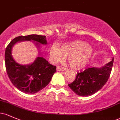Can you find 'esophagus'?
I'll return each instance as SVG.
<instances>
[{"mask_svg":"<svg viewBox=\"0 0 120 120\" xmlns=\"http://www.w3.org/2000/svg\"><path fill=\"white\" fill-rule=\"evenodd\" d=\"M56 69H57V71H65L66 70V68H64V67H63L57 66Z\"/></svg>","mask_w":120,"mask_h":120,"instance_id":"obj_1","label":"esophagus"}]
</instances>
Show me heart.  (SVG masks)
Instances as JSON below:
<instances>
[{"label": "heart", "instance_id": "obj_1", "mask_svg": "<svg viewBox=\"0 0 120 120\" xmlns=\"http://www.w3.org/2000/svg\"><path fill=\"white\" fill-rule=\"evenodd\" d=\"M93 54L91 45L83 41H74L59 46H53L49 49V57L53 63L62 61L68 56V62L71 68L81 70L90 61Z\"/></svg>", "mask_w": 120, "mask_h": 120}]
</instances>
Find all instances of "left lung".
<instances>
[{
  "label": "left lung",
  "instance_id": "1",
  "mask_svg": "<svg viewBox=\"0 0 120 120\" xmlns=\"http://www.w3.org/2000/svg\"><path fill=\"white\" fill-rule=\"evenodd\" d=\"M114 58L101 68H87L77 73L76 78L68 86L77 95L88 96L94 94L104 86L111 74Z\"/></svg>",
  "mask_w": 120,
  "mask_h": 120
}]
</instances>
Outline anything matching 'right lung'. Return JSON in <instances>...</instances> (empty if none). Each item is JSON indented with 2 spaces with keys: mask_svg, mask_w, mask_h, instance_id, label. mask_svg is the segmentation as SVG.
I'll return each instance as SVG.
<instances>
[{
  "mask_svg": "<svg viewBox=\"0 0 120 120\" xmlns=\"http://www.w3.org/2000/svg\"><path fill=\"white\" fill-rule=\"evenodd\" d=\"M46 37L36 34L19 36L14 38L7 47L5 52V68L9 79L14 86L26 94H35L49 83L56 71V67L50 64L43 57H37L32 64L23 65L18 64L12 56L13 46L18 42L33 41L46 45Z\"/></svg>",
  "mask_w": 120,
  "mask_h": 120,
  "instance_id": "add662e5",
  "label": "right lung"
}]
</instances>
